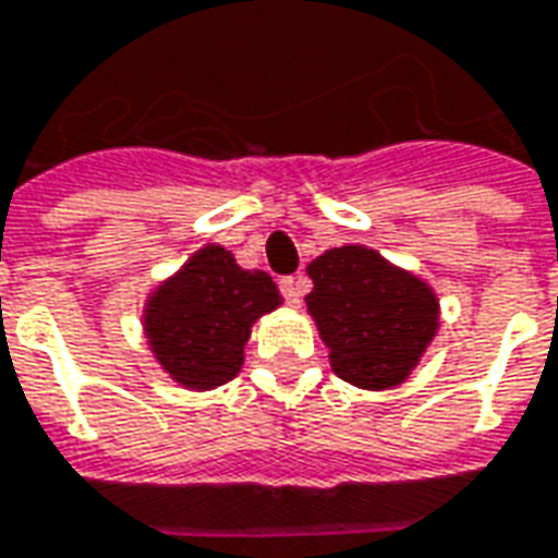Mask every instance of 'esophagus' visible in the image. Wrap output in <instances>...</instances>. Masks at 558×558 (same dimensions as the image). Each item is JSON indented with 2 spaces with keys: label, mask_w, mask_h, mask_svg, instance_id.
I'll list each match as a JSON object with an SVG mask.
<instances>
[{
  "label": "esophagus",
  "mask_w": 558,
  "mask_h": 558,
  "mask_svg": "<svg viewBox=\"0 0 558 558\" xmlns=\"http://www.w3.org/2000/svg\"><path fill=\"white\" fill-rule=\"evenodd\" d=\"M279 288H282L288 304L298 306L301 304V298L306 294V276H286V279L279 282Z\"/></svg>",
  "instance_id": "1"
}]
</instances>
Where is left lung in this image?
<instances>
[{
  "instance_id": "1",
  "label": "left lung",
  "mask_w": 558,
  "mask_h": 558,
  "mask_svg": "<svg viewBox=\"0 0 558 558\" xmlns=\"http://www.w3.org/2000/svg\"><path fill=\"white\" fill-rule=\"evenodd\" d=\"M306 272V313L328 347L331 372L359 390L409 380L439 331L436 291L365 245L328 248Z\"/></svg>"
}]
</instances>
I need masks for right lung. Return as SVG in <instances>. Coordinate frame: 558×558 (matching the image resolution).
<instances>
[{
  "label": "right lung",
  "mask_w": 558,
  "mask_h": 558,
  "mask_svg": "<svg viewBox=\"0 0 558 558\" xmlns=\"http://www.w3.org/2000/svg\"><path fill=\"white\" fill-rule=\"evenodd\" d=\"M279 304L282 294L267 272L242 270L211 242L149 291L144 335L171 380L215 390L239 375L252 325Z\"/></svg>",
  "instance_id": "add662e5"
}]
</instances>
